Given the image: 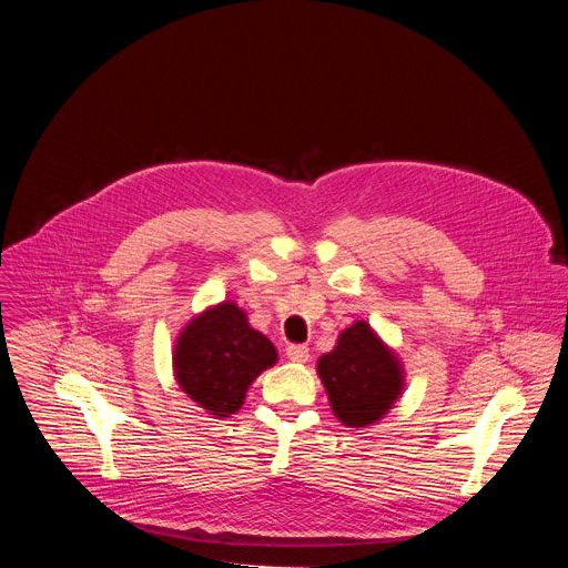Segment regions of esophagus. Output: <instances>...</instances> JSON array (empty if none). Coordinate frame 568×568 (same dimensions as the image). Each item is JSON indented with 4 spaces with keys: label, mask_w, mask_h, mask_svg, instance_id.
<instances>
[{
    "label": "esophagus",
    "mask_w": 568,
    "mask_h": 568,
    "mask_svg": "<svg viewBox=\"0 0 568 568\" xmlns=\"http://www.w3.org/2000/svg\"><path fill=\"white\" fill-rule=\"evenodd\" d=\"M285 355L290 362H296V364H305L310 359V348L307 346H301V344H290L285 348Z\"/></svg>",
    "instance_id": "34e87169"
}]
</instances>
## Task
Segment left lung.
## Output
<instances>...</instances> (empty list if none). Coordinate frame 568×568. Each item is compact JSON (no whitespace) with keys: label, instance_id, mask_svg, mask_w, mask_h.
Segmentation results:
<instances>
[{"label":"left lung","instance_id":"8db88e82","mask_svg":"<svg viewBox=\"0 0 568 568\" xmlns=\"http://www.w3.org/2000/svg\"><path fill=\"white\" fill-rule=\"evenodd\" d=\"M335 418L346 427L377 425L404 393L407 373L399 355L364 318L353 321L331 353L316 362Z\"/></svg>","mask_w":568,"mask_h":568}]
</instances>
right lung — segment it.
I'll return each mask as SVG.
<instances>
[{"label":"right lung","mask_w":568,"mask_h":568,"mask_svg":"<svg viewBox=\"0 0 568 568\" xmlns=\"http://www.w3.org/2000/svg\"><path fill=\"white\" fill-rule=\"evenodd\" d=\"M276 362V346L252 328L247 312L235 301L197 312L173 348L175 382L217 420L237 414L254 379Z\"/></svg>","instance_id":"right-lung-1"}]
</instances>
